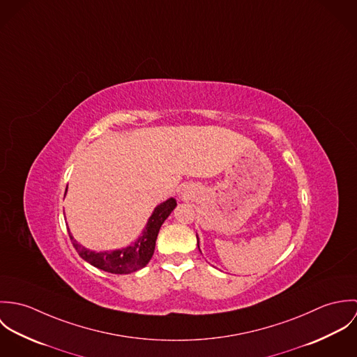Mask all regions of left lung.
<instances>
[{"label": "left lung", "instance_id": "left-lung-1", "mask_svg": "<svg viewBox=\"0 0 357 357\" xmlns=\"http://www.w3.org/2000/svg\"><path fill=\"white\" fill-rule=\"evenodd\" d=\"M198 248H199V245H198Z\"/></svg>", "mask_w": 357, "mask_h": 357}]
</instances>
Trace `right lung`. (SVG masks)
<instances>
[{"label":"right lung","instance_id":"1","mask_svg":"<svg viewBox=\"0 0 357 357\" xmlns=\"http://www.w3.org/2000/svg\"><path fill=\"white\" fill-rule=\"evenodd\" d=\"M67 191V190H66ZM176 201L173 198L167 199L166 202L159 204L153 210V215L150 217V221L147 224V228L143 234V236L133 245L122 250L116 252H104V253H95L84 246L78 245L77 241L71 236L68 231V236L71 239L73 246L75 248L77 253L81 255L86 262L91 265L102 269L109 273H132L142 268H144L153 255L155 250V242L160 229V225L163 221L169 217V214L176 207Z\"/></svg>","mask_w":357,"mask_h":357}]
</instances>
